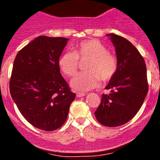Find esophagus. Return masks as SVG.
Here are the masks:
<instances>
[{"mask_svg":"<svg viewBox=\"0 0 160 160\" xmlns=\"http://www.w3.org/2000/svg\"><path fill=\"white\" fill-rule=\"evenodd\" d=\"M76 95H77V97H78V98H80V97H82V96H84V95H86V94H85V93H83V92H77Z\"/></svg>","mask_w":160,"mask_h":160,"instance_id":"esophagus-1","label":"esophagus"}]
</instances>
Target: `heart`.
Listing matches in <instances>:
<instances>
[{
  "instance_id": "obj_1",
  "label": "heart",
  "mask_w": 160,
  "mask_h": 160,
  "mask_svg": "<svg viewBox=\"0 0 160 160\" xmlns=\"http://www.w3.org/2000/svg\"><path fill=\"white\" fill-rule=\"evenodd\" d=\"M78 59H89L85 70L71 80L73 89L89 91L97 87L101 80L107 82L114 76L118 68L117 58L108 52L105 46L97 40H86L73 48V52H66L60 56L58 66L67 76H73L78 68Z\"/></svg>"
}]
</instances>
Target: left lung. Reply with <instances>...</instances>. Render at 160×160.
<instances>
[{
    "instance_id": "obj_1",
    "label": "left lung",
    "mask_w": 160,
    "mask_h": 160,
    "mask_svg": "<svg viewBox=\"0 0 160 160\" xmlns=\"http://www.w3.org/2000/svg\"><path fill=\"white\" fill-rule=\"evenodd\" d=\"M115 47L118 68L102 94L95 112L97 120L103 126H122L133 118L144 102L148 92L144 59L131 42L122 37L108 34Z\"/></svg>"
}]
</instances>
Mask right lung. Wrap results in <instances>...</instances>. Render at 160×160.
<instances>
[{
    "label": "right lung",
    "mask_w": 160,
    "mask_h": 160,
    "mask_svg": "<svg viewBox=\"0 0 160 160\" xmlns=\"http://www.w3.org/2000/svg\"><path fill=\"white\" fill-rule=\"evenodd\" d=\"M68 40L38 37L24 47L14 60L11 97L25 120L44 131H54L65 123L76 96L58 66Z\"/></svg>",
    "instance_id": "1"
}]
</instances>
